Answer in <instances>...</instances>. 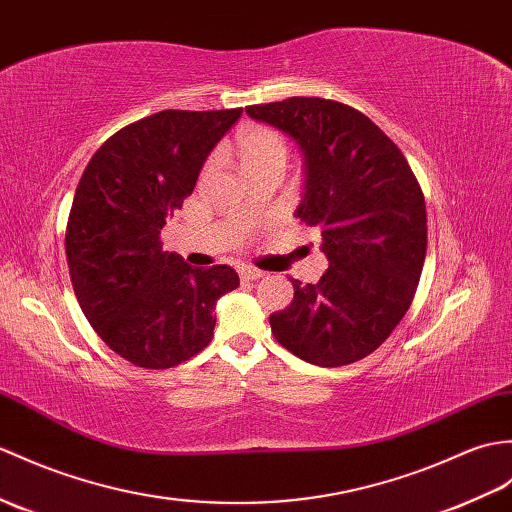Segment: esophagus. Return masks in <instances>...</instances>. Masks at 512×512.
<instances>
[{"label":"esophagus","instance_id":"obj_1","mask_svg":"<svg viewBox=\"0 0 512 512\" xmlns=\"http://www.w3.org/2000/svg\"><path fill=\"white\" fill-rule=\"evenodd\" d=\"M237 272H240V279L242 281H255L259 277H264V272L257 270V268H251V266H242Z\"/></svg>","mask_w":512,"mask_h":512}]
</instances>
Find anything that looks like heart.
Masks as SVG:
<instances>
[{"instance_id":"b5f03b06","label":"heart","mask_w":512,"mask_h":512,"mask_svg":"<svg viewBox=\"0 0 512 512\" xmlns=\"http://www.w3.org/2000/svg\"><path fill=\"white\" fill-rule=\"evenodd\" d=\"M235 146L248 176L268 170L283 172L285 163H288V141L279 130L264 124H248L240 128Z\"/></svg>"}]
</instances>
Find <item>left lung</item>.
Wrapping results in <instances>:
<instances>
[{
	"label": "left lung",
	"mask_w": 512,
	"mask_h": 512,
	"mask_svg": "<svg viewBox=\"0 0 512 512\" xmlns=\"http://www.w3.org/2000/svg\"><path fill=\"white\" fill-rule=\"evenodd\" d=\"M305 152L296 218L320 229L329 268L318 283L292 279L294 299L270 316L281 347L316 366L353 364L406 316L427 248L421 185L382 128L349 104L288 98L246 106Z\"/></svg>",
	"instance_id": "1"
}]
</instances>
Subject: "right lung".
<instances>
[{
	"label": "right lung",
	"instance_id": "1",
	"mask_svg": "<svg viewBox=\"0 0 512 512\" xmlns=\"http://www.w3.org/2000/svg\"><path fill=\"white\" fill-rule=\"evenodd\" d=\"M242 109L161 111L93 154L71 202L65 251L82 314L109 349L141 368H172L207 347L231 266L192 268L163 251L165 218L194 192L202 163Z\"/></svg>",
	"mask_w": 512,
	"mask_h": 512
}]
</instances>
